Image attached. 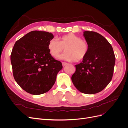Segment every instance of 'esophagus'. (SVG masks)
Here are the masks:
<instances>
[{
    "label": "esophagus",
    "instance_id": "1",
    "mask_svg": "<svg viewBox=\"0 0 128 128\" xmlns=\"http://www.w3.org/2000/svg\"><path fill=\"white\" fill-rule=\"evenodd\" d=\"M62 66L63 67H64V66H66L68 64L67 63L64 62H62Z\"/></svg>",
    "mask_w": 128,
    "mask_h": 128
}]
</instances>
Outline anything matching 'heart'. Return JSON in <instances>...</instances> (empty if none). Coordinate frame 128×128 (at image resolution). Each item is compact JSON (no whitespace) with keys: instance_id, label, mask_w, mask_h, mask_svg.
Listing matches in <instances>:
<instances>
[{"instance_id":"heart-1","label":"heart","mask_w":128,"mask_h":128,"mask_svg":"<svg viewBox=\"0 0 128 128\" xmlns=\"http://www.w3.org/2000/svg\"><path fill=\"white\" fill-rule=\"evenodd\" d=\"M49 53L54 58H57L64 50L66 52L60 56V59L68 61L80 62L87 56L89 50L88 42L74 34H68L61 36L59 41L52 38L48 45Z\"/></svg>"}]
</instances>
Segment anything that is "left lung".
Here are the masks:
<instances>
[{
  "mask_svg": "<svg viewBox=\"0 0 128 128\" xmlns=\"http://www.w3.org/2000/svg\"><path fill=\"white\" fill-rule=\"evenodd\" d=\"M83 36L89 45L88 52L82 62L75 65L76 72L72 80L80 92L95 94L102 91L111 81L115 56L112 46L100 34L86 31Z\"/></svg>",
  "mask_w": 128,
  "mask_h": 128,
  "instance_id": "1",
  "label": "left lung"
}]
</instances>
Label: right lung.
Here are the masks:
<instances>
[{
    "mask_svg": "<svg viewBox=\"0 0 128 128\" xmlns=\"http://www.w3.org/2000/svg\"><path fill=\"white\" fill-rule=\"evenodd\" d=\"M54 38L48 32L32 31L15 42L10 55L14 78L26 92L39 95L48 91L62 69L60 61L49 53L48 42Z\"/></svg>",
    "mask_w": 128,
    "mask_h": 128,
    "instance_id": "right-lung-1",
    "label": "right lung"
}]
</instances>
